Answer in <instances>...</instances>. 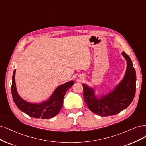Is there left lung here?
<instances>
[{
    "label": "left lung",
    "mask_w": 146,
    "mask_h": 146,
    "mask_svg": "<svg viewBox=\"0 0 146 146\" xmlns=\"http://www.w3.org/2000/svg\"><path fill=\"white\" fill-rule=\"evenodd\" d=\"M122 54L127 60V70L123 80L112 91L98 98L92 88L82 84L84 102L94 113L101 116L116 115L126 109L133 100L136 92V72L129 56L125 52Z\"/></svg>",
    "instance_id": "obj_1"
}]
</instances>
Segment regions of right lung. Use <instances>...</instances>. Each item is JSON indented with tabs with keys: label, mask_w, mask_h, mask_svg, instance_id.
I'll list each match as a JSON object with an SVG mask.
<instances>
[{
	"label": "right lung",
	"mask_w": 146,
	"mask_h": 146,
	"mask_svg": "<svg viewBox=\"0 0 146 146\" xmlns=\"http://www.w3.org/2000/svg\"><path fill=\"white\" fill-rule=\"evenodd\" d=\"M15 73L16 70H14L13 72L11 85L13 101L21 111L35 118L50 119L57 115L62 107L63 99L65 93L74 82L71 81L59 86L55 89L47 101H45L39 104H36L23 100L19 95L16 86Z\"/></svg>",
	"instance_id": "add662e5"
}]
</instances>
